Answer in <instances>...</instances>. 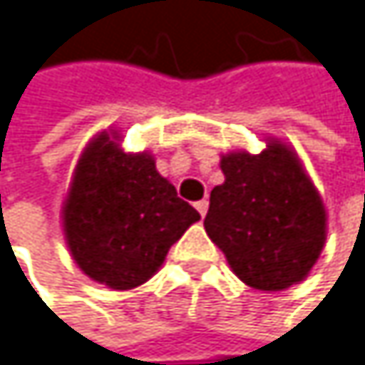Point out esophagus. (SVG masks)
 Masks as SVG:
<instances>
[{
	"instance_id": "obj_1",
	"label": "esophagus",
	"mask_w": 365,
	"mask_h": 365,
	"mask_svg": "<svg viewBox=\"0 0 365 365\" xmlns=\"http://www.w3.org/2000/svg\"><path fill=\"white\" fill-rule=\"evenodd\" d=\"M195 207L199 210V214H201V216H205V214H207V207H210V201H207V199L197 201V203H195Z\"/></svg>"
}]
</instances>
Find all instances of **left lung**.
Masks as SVG:
<instances>
[{
	"label": "left lung",
	"mask_w": 365,
	"mask_h": 365,
	"mask_svg": "<svg viewBox=\"0 0 365 365\" xmlns=\"http://www.w3.org/2000/svg\"><path fill=\"white\" fill-rule=\"evenodd\" d=\"M220 170L203 225L231 270L264 292L303 281L327 240V210L297 151L268 140L257 155H222Z\"/></svg>",
	"instance_id": "1"
}]
</instances>
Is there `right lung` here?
Masks as SVG:
<instances>
[{
	"instance_id": "right-lung-1",
	"label": "right lung",
	"mask_w": 365,
	"mask_h": 365,
	"mask_svg": "<svg viewBox=\"0 0 365 365\" xmlns=\"http://www.w3.org/2000/svg\"><path fill=\"white\" fill-rule=\"evenodd\" d=\"M199 212L177 197L151 153H125L97 134L77 160L62 205L66 247L93 281L132 290L149 281Z\"/></svg>"
}]
</instances>
